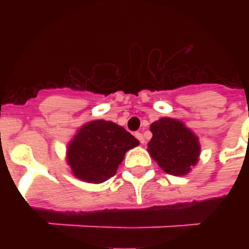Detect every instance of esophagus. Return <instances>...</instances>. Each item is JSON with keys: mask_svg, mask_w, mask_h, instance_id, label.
Masks as SVG:
<instances>
[{"mask_svg": "<svg viewBox=\"0 0 249 249\" xmlns=\"http://www.w3.org/2000/svg\"><path fill=\"white\" fill-rule=\"evenodd\" d=\"M134 136H136V138L140 141L141 143H144V138H143V136H142V133L136 132V133H134Z\"/></svg>", "mask_w": 249, "mask_h": 249, "instance_id": "34e87169", "label": "esophagus"}]
</instances>
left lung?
<instances>
[{
	"label": "left lung",
	"instance_id": "8db88e82",
	"mask_svg": "<svg viewBox=\"0 0 249 249\" xmlns=\"http://www.w3.org/2000/svg\"><path fill=\"white\" fill-rule=\"evenodd\" d=\"M148 152L160 168L173 176L189 173L200 154L197 137L181 121L163 117L152 123Z\"/></svg>",
	"mask_w": 249,
	"mask_h": 249
}]
</instances>
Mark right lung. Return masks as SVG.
I'll return each instance as SVG.
<instances>
[{
  "label": "right lung",
  "instance_id": "right-lung-1",
  "mask_svg": "<svg viewBox=\"0 0 249 249\" xmlns=\"http://www.w3.org/2000/svg\"><path fill=\"white\" fill-rule=\"evenodd\" d=\"M138 144L140 141L112 121H90L68 146L67 161L77 178L101 183L116 174L125 152Z\"/></svg>",
  "mask_w": 249,
  "mask_h": 249
}]
</instances>
